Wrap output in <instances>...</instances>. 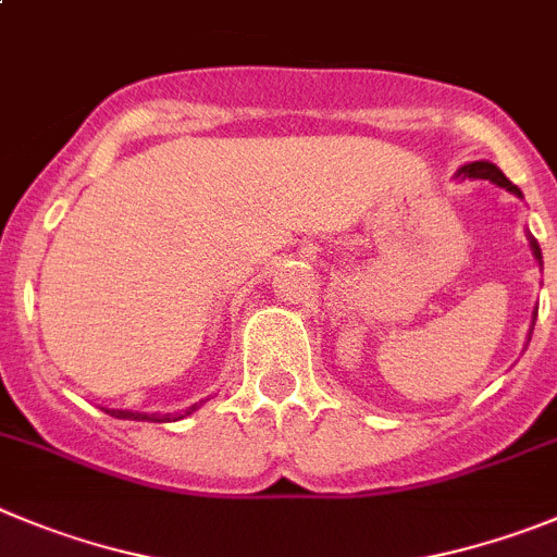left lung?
I'll use <instances>...</instances> for the list:
<instances>
[{"label":"left lung","mask_w":557,"mask_h":557,"mask_svg":"<svg viewBox=\"0 0 557 557\" xmlns=\"http://www.w3.org/2000/svg\"><path fill=\"white\" fill-rule=\"evenodd\" d=\"M456 176H463V178H488V182H494V185H497V187H505V190H508V193H513V196L522 198V190H519V187L513 185L511 178L505 176V173L499 171V168L494 165V162H486V160L469 162V165L458 168ZM528 239H530V248H533V257L539 259V264H542V248H539V243H535V239L530 237V234H528ZM533 323H535V312H533Z\"/></svg>","instance_id":"left-lung-1"}]
</instances>
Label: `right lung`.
<instances>
[{
	"label": "right lung",
	"mask_w": 557,
	"mask_h": 557,
	"mask_svg": "<svg viewBox=\"0 0 557 557\" xmlns=\"http://www.w3.org/2000/svg\"><path fill=\"white\" fill-rule=\"evenodd\" d=\"M198 406H190L185 411V414H190V411H196ZM107 414L110 417H119V420H140V422H171L176 420L173 414H140V411H119V408H104Z\"/></svg>",
	"instance_id": "add662e5"
}]
</instances>
